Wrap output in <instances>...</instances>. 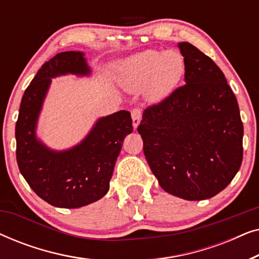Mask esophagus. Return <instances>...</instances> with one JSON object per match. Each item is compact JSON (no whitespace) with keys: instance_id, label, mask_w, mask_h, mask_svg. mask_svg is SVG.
<instances>
[{"instance_id":"esophagus-1","label":"esophagus","mask_w":259,"mask_h":259,"mask_svg":"<svg viewBox=\"0 0 259 259\" xmlns=\"http://www.w3.org/2000/svg\"><path fill=\"white\" fill-rule=\"evenodd\" d=\"M131 114H132V121H133V128L137 130V127L139 126V123L141 121V111L139 108H134L132 112H131Z\"/></svg>"}]
</instances>
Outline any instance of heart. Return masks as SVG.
Segmentation results:
<instances>
[{
  "instance_id": "1",
  "label": "heart",
  "mask_w": 259,
  "mask_h": 259,
  "mask_svg": "<svg viewBox=\"0 0 259 259\" xmlns=\"http://www.w3.org/2000/svg\"><path fill=\"white\" fill-rule=\"evenodd\" d=\"M185 73V61L176 51H147L126 59L119 69V81L128 92L145 90L151 102L165 99Z\"/></svg>"
}]
</instances>
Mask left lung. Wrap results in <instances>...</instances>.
I'll return each instance as SVG.
<instances>
[{"label":"left lung","mask_w":259,"mask_h":259,"mask_svg":"<svg viewBox=\"0 0 259 259\" xmlns=\"http://www.w3.org/2000/svg\"><path fill=\"white\" fill-rule=\"evenodd\" d=\"M178 48L186 83L145 109L138 132L161 189L186 200H204L224 190L238 172L243 122L221 68L189 42Z\"/></svg>","instance_id":"obj_1"}]
</instances>
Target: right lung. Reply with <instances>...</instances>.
Returning <instances> with one entry per match:
<instances>
[{"mask_svg":"<svg viewBox=\"0 0 259 259\" xmlns=\"http://www.w3.org/2000/svg\"><path fill=\"white\" fill-rule=\"evenodd\" d=\"M73 74L90 76L83 52H63L42 65L24 92L15 127L16 160L21 175L41 199L55 207L77 208L101 199L109 190L123 139L133 132L132 118L119 111L99 118L75 146L52 150L36 134L52 79Z\"/></svg>","mask_w":259,"mask_h":259,"instance_id":"1","label":"right lung"}]
</instances>
